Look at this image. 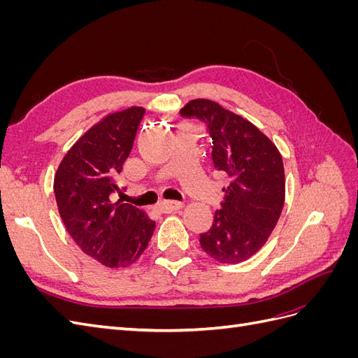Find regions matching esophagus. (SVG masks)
<instances>
[{"mask_svg":"<svg viewBox=\"0 0 358 358\" xmlns=\"http://www.w3.org/2000/svg\"><path fill=\"white\" fill-rule=\"evenodd\" d=\"M182 208H183V204L179 201H161L159 203V210L162 213H171V212H176Z\"/></svg>","mask_w":358,"mask_h":358,"instance_id":"esophagus-1","label":"esophagus"}]
</instances>
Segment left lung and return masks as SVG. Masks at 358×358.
I'll return each instance as SVG.
<instances>
[{"label": "left lung", "mask_w": 358, "mask_h": 358, "mask_svg": "<svg viewBox=\"0 0 358 358\" xmlns=\"http://www.w3.org/2000/svg\"><path fill=\"white\" fill-rule=\"evenodd\" d=\"M180 115L208 125L213 166L230 180L210 230L200 234V246L220 263L245 262L263 248L282 212V157L254 124L212 100H191Z\"/></svg>", "instance_id": "1"}]
</instances>
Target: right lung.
I'll use <instances>...</instances> for the list:
<instances>
[{
  "instance_id": "add662e5",
  "label": "right lung",
  "mask_w": 358,
  "mask_h": 358,
  "mask_svg": "<svg viewBox=\"0 0 358 358\" xmlns=\"http://www.w3.org/2000/svg\"><path fill=\"white\" fill-rule=\"evenodd\" d=\"M143 107L110 113L76 142L55 173L53 191L61 220L82 251L106 267H127L143 254L155 221L117 200L115 183L128 158Z\"/></svg>"
}]
</instances>
